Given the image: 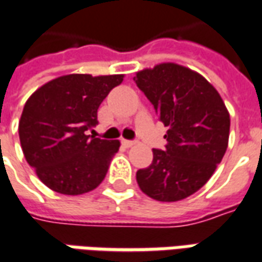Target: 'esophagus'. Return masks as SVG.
<instances>
[{"label":"esophagus","instance_id":"esophagus-1","mask_svg":"<svg viewBox=\"0 0 262 262\" xmlns=\"http://www.w3.org/2000/svg\"><path fill=\"white\" fill-rule=\"evenodd\" d=\"M121 143H122L123 147L129 148V147H132V145H135L136 141H132V140H125V139H122V140H121Z\"/></svg>","mask_w":262,"mask_h":262}]
</instances>
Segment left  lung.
<instances>
[{"mask_svg":"<svg viewBox=\"0 0 262 262\" xmlns=\"http://www.w3.org/2000/svg\"><path fill=\"white\" fill-rule=\"evenodd\" d=\"M133 80L168 127L166 148L152 149L151 166L136 174L151 199L179 201L201 189L215 172L228 145L230 114L219 92L197 72L160 63Z\"/></svg>","mask_w":262,"mask_h":262,"instance_id":"1","label":"left lung"}]
</instances>
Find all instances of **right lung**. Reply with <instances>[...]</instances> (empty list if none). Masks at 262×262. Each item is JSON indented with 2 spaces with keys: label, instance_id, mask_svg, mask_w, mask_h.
Returning a JSON list of instances; mask_svg holds the SVG:
<instances>
[{
  "label": "right lung",
  "instance_id": "1",
  "mask_svg": "<svg viewBox=\"0 0 262 262\" xmlns=\"http://www.w3.org/2000/svg\"><path fill=\"white\" fill-rule=\"evenodd\" d=\"M122 75H67L31 95L18 136L23 154L47 187L61 194L94 190L104 179L118 140L87 135L98 125V108Z\"/></svg>",
  "mask_w": 262,
  "mask_h": 262
}]
</instances>
